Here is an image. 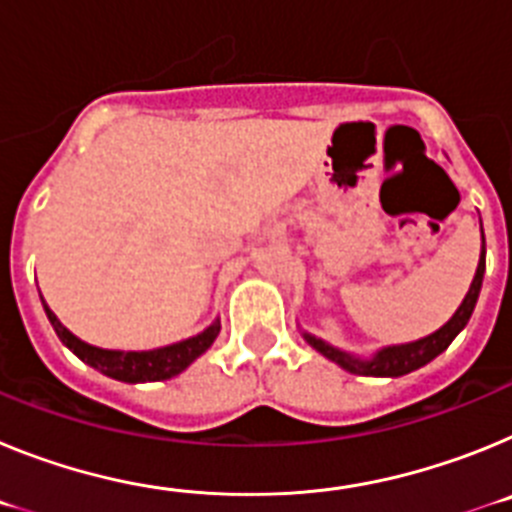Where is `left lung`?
<instances>
[{
  "mask_svg": "<svg viewBox=\"0 0 512 512\" xmlns=\"http://www.w3.org/2000/svg\"><path fill=\"white\" fill-rule=\"evenodd\" d=\"M482 277H485V233H482V253H479V266H477V274L472 279V287H469L467 297L464 302L459 305V310L451 315V320L446 325L431 333V336L418 338L413 343H400V346H387L382 351L372 356V359H361V356H351L341 348H333L330 343H325L323 338H315L310 333H302L305 341L310 343L315 351L325 356V359L336 361L341 369L351 374H361V377H402V374H410L420 366H425L428 361L436 359L438 354H443L449 343L459 336L464 325L469 323L472 318L474 305H477V297H479V289H482Z\"/></svg>",
  "mask_w": 512,
  "mask_h": 512,
  "instance_id": "8db88e82",
  "label": "left lung"
}]
</instances>
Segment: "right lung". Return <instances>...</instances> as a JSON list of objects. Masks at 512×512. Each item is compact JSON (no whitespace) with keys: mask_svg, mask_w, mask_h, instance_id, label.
Wrapping results in <instances>:
<instances>
[{"mask_svg":"<svg viewBox=\"0 0 512 512\" xmlns=\"http://www.w3.org/2000/svg\"><path fill=\"white\" fill-rule=\"evenodd\" d=\"M43 300V297H40ZM45 315L51 320L56 336L61 338V343L69 351H74L84 364H89L92 369L102 372L104 377H112L117 382H161V379H171L176 374H182L189 364H192L197 356H202L207 348L212 346V341L220 333V320H215L212 325H207L202 333L187 338V341L171 343L164 348H153V351H110V348H97L84 343L81 338H76L71 330H66L61 325V320L53 315V310L45 305Z\"/></svg>","mask_w":512,"mask_h":512,"instance_id":"obj_1","label":"right lung"}]
</instances>
